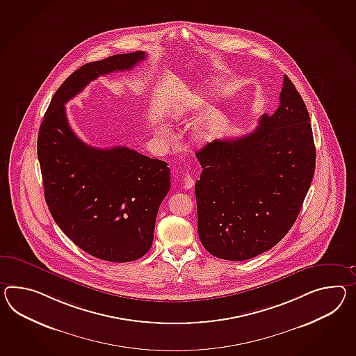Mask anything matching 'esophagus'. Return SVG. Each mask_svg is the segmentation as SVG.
<instances>
[{
  "mask_svg": "<svg viewBox=\"0 0 356 356\" xmlns=\"http://www.w3.org/2000/svg\"><path fill=\"white\" fill-rule=\"evenodd\" d=\"M182 182H184V189H186V191L194 186V180L189 174H186L182 177Z\"/></svg>",
  "mask_w": 356,
  "mask_h": 356,
  "instance_id": "1",
  "label": "esophagus"
}]
</instances>
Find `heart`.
Segmentation results:
<instances>
[{"mask_svg":"<svg viewBox=\"0 0 356 356\" xmlns=\"http://www.w3.org/2000/svg\"><path fill=\"white\" fill-rule=\"evenodd\" d=\"M217 85H218V83H217L216 81L206 82V83H203L202 86L198 87L197 90L191 91V94L186 96V99H181V100L176 102V103L172 105L171 112H170L171 118L176 122L185 120L195 108H198L200 105L204 103V100H206L207 96L211 95L213 91H216L217 87H218ZM217 124H218V122H216V123H215V122H213V123L211 122V123L200 126V127H198V129L195 130V132H194V139L197 140L198 143H202V144H203V143H207V141L212 139V136H213V134H215V130H216ZM158 135H159V138L162 140L171 139L172 131H171L168 124L161 123V124L158 126Z\"/></svg>","mask_w":356,"mask_h":356,"instance_id":"obj_1","label":"heart"}]
</instances>
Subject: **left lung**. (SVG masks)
I'll list each match as a JSON object with an SVG mask.
<instances>
[{
    "instance_id": "8db88e82",
    "label": "left lung",
    "mask_w": 356,
    "mask_h": 356,
    "mask_svg": "<svg viewBox=\"0 0 356 356\" xmlns=\"http://www.w3.org/2000/svg\"><path fill=\"white\" fill-rule=\"evenodd\" d=\"M280 104L242 138L197 152L198 234L218 259L248 260L273 248L295 224L315 171L307 108L284 74Z\"/></svg>"
}]
</instances>
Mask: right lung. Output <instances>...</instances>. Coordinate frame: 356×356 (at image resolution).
Instances as JSON below:
<instances>
[{
    "instance_id": "1",
    "label": "right lung",
    "mask_w": 356,
    "mask_h": 356,
    "mask_svg": "<svg viewBox=\"0 0 356 356\" xmlns=\"http://www.w3.org/2000/svg\"><path fill=\"white\" fill-rule=\"evenodd\" d=\"M145 58L144 51L130 52L82 65L58 88L38 131L52 218L81 250L111 262L138 260L150 250L158 209L171 186L170 168L130 147L87 145L70 129L64 105L91 81Z\"/></svg>"
}]
</instances>
